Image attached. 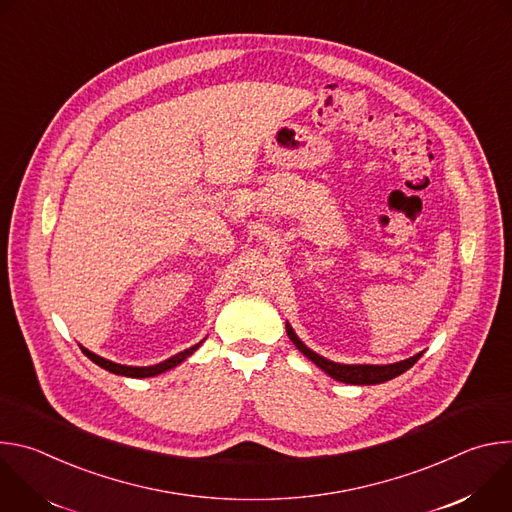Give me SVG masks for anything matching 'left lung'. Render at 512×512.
<instances>
[{
    "instance_id": "left-lung-1",
    "label": "left lung",
    "mask_w": 512,
    "mask_h": 512,
    "mask_svg": "<svg viewBox=\"0 0 512 512\" xmlns=\"http://www.w3.org/2000/svg\"><path fill=\"white\" fill-rule=\"evenodd\" d=\"M285 330L289 340L296 344V348L308 356L316 367H320L326 375H330L334 381L346 383V385H379L385 381H391L399 375H403L405 371H409L413 364L419 360V356L423 352H417L411 358L399 360V362H391V364H342V362H334L324 358L322 354L314 352L310 346H306L300 336L294 332V328L289 326V322H285Z\"/></svg>"
}]
</instances>
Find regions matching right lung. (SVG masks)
Masks as SVG:
<instances>
[{"instance_id": "right-lung-1", "label": "right lung", "mask_w": 512, "mask_h": 512, "mask_svg": "<svg viewBox=\"0 0 512 512\" xmlns=\"http://www.w3.org/2000/svg\"><path fill=\"white\" fill-rule=\"evenodd\" d=\"M202 342H204V340H200L198 344H194V346H190V348H186V350H182V352H178V354H174V356H170V358H166V360H162V362H158V364H150V367H129V364H119V362L107 360V358H103V356L91 352L89 348H85V346H81V344H79V346H81V350L85 352V356H89L95 364H99L101 369H105V371H109V373H113V375L131 377V379H148V377H158V375H162V373H166V371L178 367L180 362H184L188 356H192V354L200 348Z\"/></svg>"}]
</instances>
